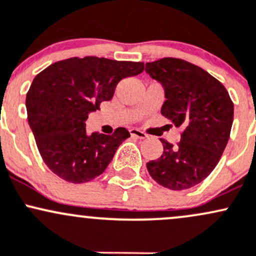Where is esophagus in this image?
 Segmentation results:
<instances>
[{"instance_id": "1", "label": "esophagus", "mask_w": 256, "mask_h": 256, "mask_svg": "<svg viewBox=\"0 0 256 256\" xmlns=\"http://www.w3.org/2000/svg\"><path fill=\"white\" fill-rule=\"evenodd\" d=\"M130 136H136L138 139H146L148 138V134L144 133V132L139 130V129H130Z\"/></svg>"}]
</instances>
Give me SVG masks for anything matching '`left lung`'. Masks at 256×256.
I'll list each match as a JSON object with an SVG mask.
<instances>
[{
  "instance_id": "1",
  "label": "left lung",
  "mask_w": 256,
  "mask_h": 256,
  "mask_svg": "<svg viewBox=\"0 0 256 256\" xmlns=\"http://www.w3.org/2000/svg\"><path fill=\"white\" fill-rule=\"evenodd\" d=\"M145 71L164 88L160 114L182 128L178 145L160 139L162 154L146 166L160 185L186 190L203 182L220 160L231 133L234 102L222 83L182 59L146 62Z\"/></svg>"
}]
</instances>
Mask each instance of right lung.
<instances>
[{
  "label": "right lung",
  "instance_id": "obj_1",
  "mask_svg": "<svg viewBox=\"0 0 256 256\" xmlns=\"http://www.w3.org/2000/svg\"><path fill=\"white\" fill-rule=\"evenodd\" d=\"M144 71V62L98 56L56 62L34 78L26 94L28 120L48 168L65 182L82 184L104 173L118 146L130 136L126 128L112 136H88L86 120L116 86Z\"/></svg>",
  "mask_w": 256,
  "mask_h": 256
}]
</instances>
